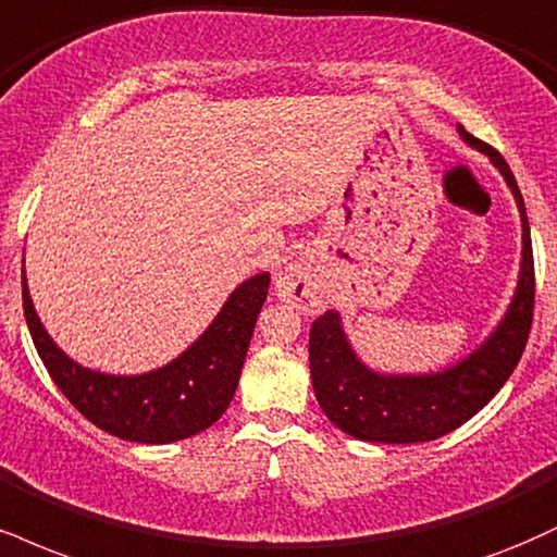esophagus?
Instances as JSON below:
<instances>
[{
	"mask_svg": "<svg viewBox=\"0 0 557 557\" xmlns=\"http://www.w3.org/2000/svg\"><path fill=\"white\" fill-rule=\"evenodd\" d=\"M274 293L283 300H287V304L306 308V311H313V308H319L321 300H324L317 272L304 264L285 267V270L277 274V280H274Z\"/></svg>",
	"mask_w": 557,
	"mask_h": 557,
	"instance_id": "1",
	"label": "esophagus"
}]
</instances>
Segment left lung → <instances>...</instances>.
I'll list each match as a JSON object with an SVG mask.
<instances>
[{
    "label": "left lung",
    "mask_w": 557,
    "mask_h": 557,
    "mask_svg": "<svg viewBox=\"0 0 557 557\" xmlns=\"http://www.w3.org/2000/svg\"><path fill=\"white\" fill-rule=\"evenodd\" d=\"M459 137L493 160L519 207V283L504 319L485 343L454 366L431 373L373 371L355 355L337 311H326L313 321L308 339L313 394L326 418L358 441L423 444L457 431L498 394L527 347L534 313V259L524 199L500 152L472 137L465 126H459Z\"/></svg>",
    "instance_id": "8db88e82"
}]
</instances>
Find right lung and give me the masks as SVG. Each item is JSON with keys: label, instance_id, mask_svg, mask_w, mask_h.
<instances>
[{"label": "right lung", "instance_id": "obj_1", "mask_svg": "<svg viewBox=\"0 0 557 557\" xmlns=\"http://www.w3.org/2000/svg\"><path fill=\"white\" fill-rule=\"evenodd\" d=\"M270 272L244 280L212 324L178 358L156 371L116 376L79 366L46 332L23 272V311L53 384L100 431L134 444H173L223 418L236 394Z\"/></svg>", "mask_w": 557, "mask_h": 557}]
</instances>
